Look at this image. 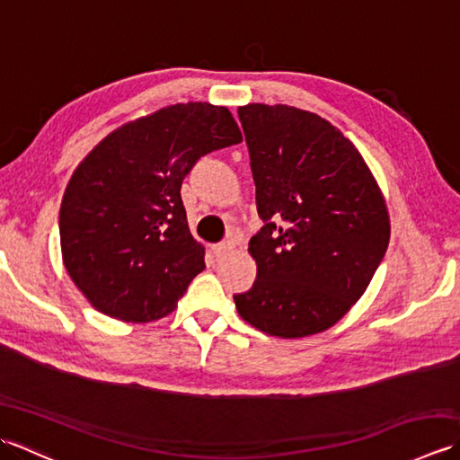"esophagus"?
I'll return each mask as SVG.
<instances>
[{"mask_svg": "<svg viewBox=\"0 0 460 460\" xmlns=\"http://www.w3.org/2000/svg\"><path fill=\"white\" fill-rule=\"evenodd\" d=\"M231 249H233V243L227 241V243H217V245H213L211 252L215 257H225Z\"/></svg>", "mask_w": 460, "mask_h": 460, "instance_id": "1", "label": "esophagus"}]
</instances>
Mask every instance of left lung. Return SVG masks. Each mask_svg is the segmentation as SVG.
<instances>
[{"instance_id":"8db88e82","label":"left lung","mask_w":460,"mask_h":460,"mask_svg":"<svg viewBox=\"0 0 460 460\" xmlns=\"http://www.w3.org/2000/svg\"><path fill=\"white\" fill-rule=\"evenodd\" d=\"M262 227L239 316L279 338L318 334L364 295L389 245L385 199L361 154L318 114L239 106Z\"/></svg>"}]
</instances>
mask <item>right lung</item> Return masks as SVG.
<instances>
[{"label":"right lung","instance_id":"1","mask_svg":"<svg viewBox=\"0 0 460 460\" xmlns=\"http://www.w3.org/2000/svg\"><path fill=\"white\" fill-rule=\"evenodd\" d=\"M241 140L225 106L173 104L124 124L79 164L58 233L68 277L96 310L152 322L178 306L205 269L181 181L201 155Z\"/></svg>","mask_w":460,"mask_h":460}]
</instances>
